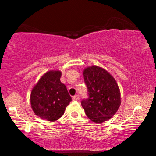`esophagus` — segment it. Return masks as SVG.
Segmentation results:
<instances>
[{
    "mask_svg": "<svg viewBox=\"0 0 156 156\" xmlns=\"http://www.w3.org/2000/svg\"><path fill=\"white\" fill-rule=\"evenodd\" d=\"M79 99V96L78 95H76V96H73L72 98V100H73V101H76V100H78Z\"/></svg>",
    "mask_w": 156,
    "mask_h": 156,
    "instance_id": "34e87169",
    "label": "esophagus"
}]
</instances>
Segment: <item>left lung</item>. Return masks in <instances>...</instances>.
I'll use <instances>...</instances> for the list:
<instances>
[{
  "label": "left lung",
  "mask_w": 156,
  "mask_h": 156,
  "mask_svg": "<svg viewBox=\"0 0 156 156\" xmlns=\"http://www.w3.org/2000/svg\"><path fill=\"white\" fill-rule=\"evenodd\" d=\"M83 76L88 94L81 101L85 114L96 123L110 119L120 105V93L115 80L98 66L85 69Z\"/></svg>",
  "instance_id": "1"
}]
</instances>
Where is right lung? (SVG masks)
<instances>
[{
	"label": "right lung",
	"instance_id": "1",
	"mask_svg": "<svg viewBox=\"0 0 156 156\" xmlns=\"http://www.w3.org/2000/svg\"><path fill=\"white\" fill-rule=\"evenodd\" d=\"M61 72H47L31 93V108L36 115L54 122L64 114L66 107L72 101L67 87L60 82Z\"/></svg>",
	"mask_w": 156,
	"mask_h": 156
}]
</instances>
